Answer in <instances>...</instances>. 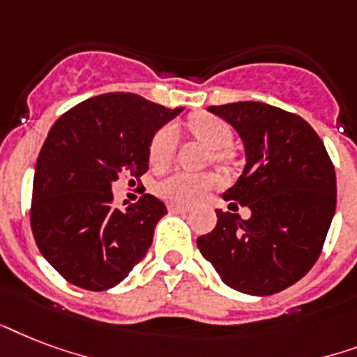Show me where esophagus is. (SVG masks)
<instances>
[{"label":"esophagus","mask_w":357,"mask_h":357,"mask_svg":"<svg viewBox=\"0 0 357 357\" xmlns=\"http://www.w3.org/2000/svg\"><path fill=\"white\" fill-rule=\"evenodd\" d=\"M169 212L171 214H188L190 210L186 206H176V204H169Z\"/></svg>","instance_id":"esophagus-1"}]
</instances>
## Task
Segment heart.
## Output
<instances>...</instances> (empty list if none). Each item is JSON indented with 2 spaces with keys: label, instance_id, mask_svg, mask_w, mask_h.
I'll use <instances>...</instances> for the list:
<instances>
[{
  "label": "heart",
  "instance_id": "b5f03b06",
  "mask_svg": "<svg viewBox=\"0 0 357 357\" xmlns=\"http://www.w3.org/2000/svg\"><path fill=\"white\" fill-rule=\"evenodd\" d=\"M188 128L199 141L206 143L214 151L218 162H227L231 158V145L234 132L225 119L212 113H197L188 121ZM178 145V132L173 124H164L154 132L149 143V158L153 165H167L175 156ZM218 186V176L214 173H186L176 171L154 186L158 197L171 204L190 206L206 195L212 188Z\"/></svg>",
  "mask_w": 357,
  "mask_h": 357
}]
</instances>
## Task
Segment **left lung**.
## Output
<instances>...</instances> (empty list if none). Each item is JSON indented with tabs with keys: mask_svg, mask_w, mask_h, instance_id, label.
<instances>
[{
	"mask_svg": "<svg viewBox=\"0 0 357 357\" xmlns=\"http://www.w3.org/2000/svg\"><path fill=\"white\" fill-rule=\"evenodd\" d=\"M244 141L245 167L223 193L229 208L197 238L201 255L231 289L253 296L283 291L313 268L335 214V169L319 134L300 115L262 102L210 106Z\"/></svg>",
	"mask_w": 357,
	"mask_h": 357,
	"instance_id": "obj_1",
	"label": "left lung"
}]
</instances>
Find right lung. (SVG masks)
<instances>
[{"label": "right lung", "instance_id": "add662e5", "mask_svg": "<svg viewBox=\"0 0 357 357\" xmlns=\"http://www.w3.org/2000/svg\"><path fill=\"white\" fill-rule=\"evenodd\" d=\"M181 112L134 93H107L55 121L35 165L29 220L40 253L68 283L106 291L145 257L167 208L151 193L119 208L112 182L139 181L151 137Z\"/></svg>", "mask_w": 357, "mask_h": 357}]
</instances>
